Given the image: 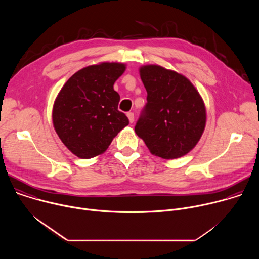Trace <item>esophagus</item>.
Masks as SVG:
<instances>
[{"mask_svg": "<svg viewBox=\"0 0 259 259\" xmlns=\"http://www.w3.org/2000/svg\"><path fill=\"white\" fill-rule=\"evenodd\" d=\"M127 117H128L130 123L134 122V114L133 113H127Z\"/></svg>", "mask_w": 259, "mask_h": 259, "instance_id": "34e87169", "label": "esophagus"}]
</instances>
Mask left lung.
Here are the masks:
<instances>
[{
    "label": "left lung",
    "mask_w": 259,
    "mask_h": 259,
    "mask_svg": "<svg viewBox=\"0 0 259 259\" xmlns=\"http://www.w3.org/2000/svg\"><path fill=\"white\" fill-rule=\"evenodd\" d=\"M147 103L135 133L151 154L165 160L180 158L199 142L206 126V106L192 82L161 65L139 67Z\"/></svg>",
    "instance_id": "left-lung-1"
}]
</instances>
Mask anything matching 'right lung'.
Wrapping results in <instances>:
<instances>
[{"label":"right lung","instance_id":"right-lung-1","mask_svg":"<svg viewBox=\"0 0 259 259\" xmlns=\"http://www.w3.org/2000/svg\"><path fill=\"white\" fill-rule=\"evenodd\" d=\"M126 64L100 62L88 65L67 80L55 98L53 127L67 149L78 158L103 154L118 133L129 124L118 110L120 95L115 82Z\"/></svg>","mask_w":259,"mask_h":259}]
</instances>
